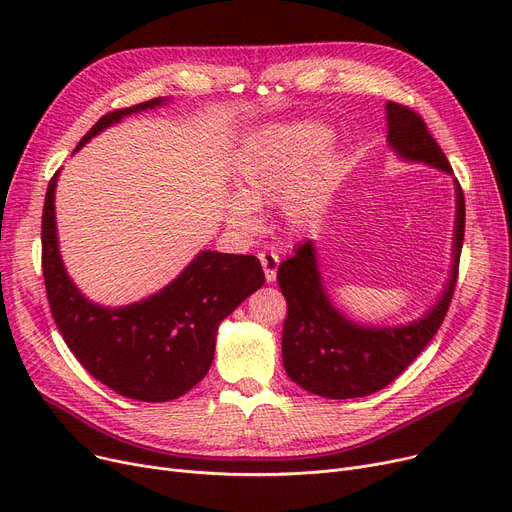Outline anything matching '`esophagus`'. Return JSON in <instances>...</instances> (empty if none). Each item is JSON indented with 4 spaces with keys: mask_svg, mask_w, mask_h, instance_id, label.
<instances>
[{
    "mask_svg": "<svg viewBox=\"0 0 512 512\" xmlns=\"http://www.w3.org/2000/svg\"><path fill=\"white\" fill-rule=\"evenodd\" d=\"M261 265H263V272H265V280L267 282H274L276 280V272H278V265H280V257L274 251H259L257 253Z\"/></svg>",
    "mask_w": 512,
    "mask_h": 512,
    "instance_id": "1",
    "label": "esophagus"
}]
</instances>
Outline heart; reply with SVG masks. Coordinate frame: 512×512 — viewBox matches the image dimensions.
<instances>
[{
  "instance_id": "heart-1",
  "label": "heart",
  "mask_w": 512,
  "mask_h": 512,
  "mask_svg": "<svg viewBox=\"0 0 512 512\" xmlns=\"http://www.w3.org/2000/svg\"><path fill=\"white\" fill-rule=\"evenodd\" d=\"M317 141L319 132L311 126H286L265 134L236 168V199L226 207L228 222L236 228H251V207L280 199L290 226L307 224L332 182L326 161L309 164Z\"/></svg>"
}]
</instances>
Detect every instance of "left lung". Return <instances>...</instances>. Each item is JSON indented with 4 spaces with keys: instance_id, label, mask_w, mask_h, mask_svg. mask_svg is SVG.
Here are the masks:
<instances>
[{
    "instance_id": "8db88e82",
    "label": "left lung",
    "mask_w": 512,
    "mask_h": 512,
    "mask_svg": "<svg viewBox=\"0 0 512 512\" xmlns=\"http://www.w3.org/2000/svg\"><path fill=\"white\" fill-rule=\"evenodd\" d=\"M388 143L409 161H423L452 174L450 161L409 105L386 103ZM456 182L454 259L440 301L419 321L400 328H365L346 319L321 284L313 242L305 240L280 263L278 284L288 311L282 330V359L292 382L324 398H361L394 382L440 330L448 313L465 238V197Z\"/></svg>"
}]
</instances>
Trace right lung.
<instances>
[{
	"instance_id": "right-lung-1",
	"label": "right lung",
	"mask_w": 512,
	"mask_h": 512,
	"mask_svg": "<svg viewBox=\"0 0 512 512\" xmlns=\"http://www.w3.org/2000/svg\"><path fill=\"white\" fill-rule=\"evenodd\" d=\"M161 97L99 118L76 149L105 126L159 105ZM56 172L49 180L41 222V265L53 321L72 355L114 392L166 402L197 386L211 367L215 334L265 276L255 255L201 251L191 265L153 297L120 309L87 301L68 278L56 234Z\"/></svg>"
}]
</instances>
